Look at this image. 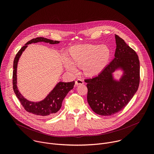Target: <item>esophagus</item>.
I'll return each mask as SVG.
<instances>
[{"mask_svg":"<svg viewBox=\"0 0 154 154\" xmlns=\"http://www.w3.org/2000/svg\"><path fill=\"white\" fill-rule=\"evenodd\" d=\"M75 85H83V80L82 79H77L76 81H75Z\"/></svg>","mask_w":154,"mask_h":154,"instance_id":"34e87169","label":"esophagus"}]
</instances>
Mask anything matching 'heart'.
<instances>
[{"mask_svg":"<svg viewBox=\"0 0 154 154\" xmlns=\"http://www.w3.org/2000/svg\"><path fill=\"white\" fill-rule=\"evenodd\" d=\"M69 59L64 58V66L72 73L77 72L75 66L82 67L89 76L99 74L107 63L111 52L108 46L97 45H81L72 47L68 51Z\"/></svg>","mask_w":154,"mask_h":154,"instance_id":"heart-1","label":"heart"}]
</instances>
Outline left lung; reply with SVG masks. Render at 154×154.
<instances>
[{"label": "left lung", "instance_id": "8db88e82", "mask_svg": "<svg viewBox=\"0 0 154 154\" xmlns=\"http://www.w3.org/2000/svg\"><path fill=\"white\" fill-rule=\"evenodd\" d=\"M115 58L96 77L85 79L87 101L93 111L102 116H110L128 104L138 90L140 84V61L136 52L124 40L115 35ZM118 69L124 73L120 80L113 79Z\"/></svg>", "mask_w": 154, "mask_h": 154}]
</instances>
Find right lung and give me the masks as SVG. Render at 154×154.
I'll list each match as a JSON object with an SVG mask.
<instances>
[{
  "instance_id": "right-lung-1",
  "label": "right lung",
  "mask_w": 154,
  "mask_h": 154,
  "mask_svg": "<svg viewBox=\"0 0 154 154\" xmlns=\"http://www.w3.org/2000/svg\"><path fill=\"white\" fill-rule=\"evenodd\" d=\"M38 42H45L49 43L51 45L58 44L60 41H53L43 37H38L33 38L28 41L17 53L13 62V88L14 92L19 100L21 105L23 106L26 110L33 115L42 117L50 118L55 115L61 107L63 99L68 94L69 91L73 89L75 82H60L57 84L54 88L47 96V97L40 102H31L24 98L19 91L17 87V66L19 59L28 46V45L32 43H36Z\"/></svg>"
}]
</instances>
